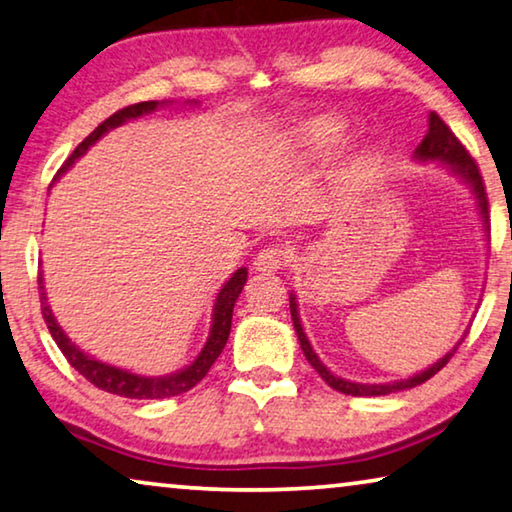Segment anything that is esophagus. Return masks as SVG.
Returning <instances> with one entry per match:
<instances>
[{
    "mask_svg": "<svg viewBox=\"0 0 512 512\" xmlns=\"http://www.w3.org/2000/svg\"><path fill=\"white\" fill-rule=\"evenodd\" d=\"M287 259V250L282 246H269V248H262L259 253L255 255V271H262V273H271V271H278L282 269V264H285Z\"/></svg>",
    "mask_w": 512,
    "mask_h": 512,
    "instance_id": "esophagus-1",
    "label": "esophagus"
}]
</instances>
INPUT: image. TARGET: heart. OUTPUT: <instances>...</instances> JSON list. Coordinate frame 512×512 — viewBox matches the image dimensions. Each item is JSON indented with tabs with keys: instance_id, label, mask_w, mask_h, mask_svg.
<instances>
[{
	"instance_id": "obj_1",
	"label": "heart",
	"mask_w": 512,
	"mask_h": 512,
	"mask_svg": "<svg viewBox=\"0 0 512 512\" xmlns=\"http://www.w3.org/2000/svg\"><path fill=\"white\" fill-rule=\"evenodd\" d=\"M345 140V124L335 117H317L301 128L299 142L310 154H326Z\"/></svg>"
}]
</instances>
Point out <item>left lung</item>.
<instances>
[{"mask_svg": "<svg viewBox=\"0 0 512 512\" xmlns=\"http://www.w3.org/2000/svg\"><path fill=\"white\" fill-rule=\"evenodd\" d=\"M427 135L423 137V142L418 144L416 151H414V158L421 160H439L441 165H446L448 170L453 174H457L467 186L474 190L476 195V202H478V209H480V216L485 218L487 223V195H485V186H483V177H480V170L476 165V160L469 156V151L462 147V142L457 140L455 133L451 131L444 124V119L439 117L437 112H430V124H427ZM299 303H296V296L289 294V310H292V322H294V329L296 335H299V342H301V349L305 358H308V363L312 368L317 370V375L322 377L326 384L335 391L345 393V395H356V398H372V395H388V393H398V391H407V388H414L418 384H423L430 377L437 375V372L444 368V365L451 361L455 349L460 347V342L448 352L444 358H439L437 363H432L430 368L418 372V375L409 377V379H400V381H391V384H356V381H349V379H342V377H335L331 370H326V365L319 361V356L312 352L310 342H308V335H305L303 326H301V319H299Z\"/></svg>", "mask_w": 512, "mask_h": 512, "instance_id": "obj_1", "label": "left lung"}]
</instances>
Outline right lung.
Here are the masks:
<instances>
[{"instance_id":"1","label":"right lung","mask_w":512,"mask_h":512,"mask_svg":"<svg viewBox=\"0 0 512 512\" xmlns=\"http://www.w3.org/2000/svg\"><path fill=\"white\" fill-rule=\"evenodd\" d=\"M165 103V101H163ZM158 101H144V103H135L128 105V108L114 112L112 117H108L103 121L101 126H96L85 140H82L78 147L64 165L57 172L55 181L64 174L68 167H71L75 160H78L85 151L91 147V144L101 140V137L117 128L126 121L144 117V114H151L158 105H163ZM248 280V269H241L234 273V276L225 282L223 289H220L216 296V303H213V322H211V331H209V340L207 345L202 347L200 356L195 358L188 368H183L179 372H172V375L165 377H142L135 375V372H128L124 368H114L110 363L98 361V358L89 356L82 352L80 347H75V342H71V338L64 333V329L57 324L55 315H52L50 305H48V296H45V287H43V273H38V289H41V312L45 324H48L50 335L55 338L57 347L61 349V354L66 356V361L73 365L75 370L80 372L82 377L87 381H91L96 388L101 391H108L112 395H121V398H131V400H160V398H174V395H181L193 388L195 384L207 377V372L211 370V365L216 363V358L223 352V347L227 345V338H230V329H232V312H234V303L239 299L243 285Z\"/></svg>"}]
</instances>
